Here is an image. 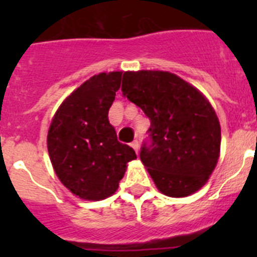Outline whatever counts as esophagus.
I'll return each mask as SVG.
<instances>
[{"mask_svg": "<svg viewBox=\"0 0 257 257\" xmlns=\"http://www.w3.org/2000/svg\"><path fill=\"white\" fill-rule=\"evenodd\" d=\"M131 147H133L134 148V151L136 152V153H139V142H138V140H134L133 143H131Z\"/></svg>", "mask_w": 257, "mask_h": 257, "instance_id": "obj_1", "label": "esophagus"}]
</instances>
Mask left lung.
<instances>
[{"mask_svg":"<svg viewBox=\"0 0 257 257\" xmlns=\"http://www.w3.org/2000/svg\"><path fill=\"white\" fill-rule=\"evenodd\" d=\"M122 94L151 119L140 160L169 197L201 189L215 170L221 128L216 113L194 86L162 70L124 72Z\"/></svg>","mask_w":257,"mask_h":257,"instance_id":"1","label":"left lung"}]
</instances>
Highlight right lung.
<instances>
[{"instance_id":"add662e5","label":"right lung","mask_w":257,"mask_h":257,"mask_svg":"<svg viewBox=\"0 0 257 257\" xmlns=\"http://www.w3.org/2000/svg\"><path fill=\"white\" fill-rule=\"evenodd\" d=\"M122 72L99 73L65 99L50 124L47 149L56 176L74 196L100 201L114 194L131 147L117 140L108 112L121 86Z\"/></svg>"}]
</instances>
